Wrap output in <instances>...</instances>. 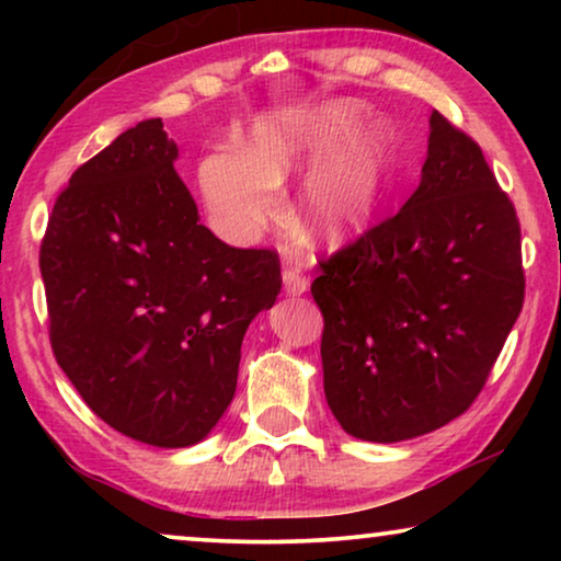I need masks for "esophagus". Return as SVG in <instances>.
Masks as SVG:
<instances>
[{"mask_svg": "<svg viewBox=\"0 0 561 561\" xmlns=\"http://www.w3.org/2000/svg\"><path fill=\"white\" fill-rule=\"evenodd\" d=\"M283 290H286V296H304L309 290V280L294 267H286L283 271Z\"/></svg>", "mask_w": 561, "mask_h": 561, "instance_id": "34e87169", "label": "esophagus"}]
</instances>
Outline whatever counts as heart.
I'll list each match as a JSON object with an SVG mask.
<instances>
[{
  "label": "heart",
  "mask_w": 561,
  "mask_h": 561,
  "mask_svg": "<svg viewBox=\"0 0 561 561\" xmlns=\"http://www.w3.org/2000/svg\"><path fill=\"white\" fill-rule=\"evenodd\" d=\"M390 163L388 122L365 119V104L355 99L280 104L252 122L248 148L206 152L198 188L217 225L248 240L278 219L280 183L311 164L298 191V221L313 242L340 248L373 225Z\"/></svg>",
  "instance_id": "1"
}]
</instances>
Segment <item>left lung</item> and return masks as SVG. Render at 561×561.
Segmentation results:
<instances>
[{
  "instance_id": "obj_1",
  "label": "left lung",
  "mask_w": 561,
  "mask_h": 561,
  "mask_svg": "<svg viewBox=\"0 0 561 561\" xmlns=\"http://www.w3.org/2000/svg\"><path fill=\"white\" fill-rule=\"evenodd\" d=\"M524 286L511 198L478 142L432 112L419 188L311 283L340 426L393 444L465 413L516 324Z\"/></svg>"
}]
</instances>
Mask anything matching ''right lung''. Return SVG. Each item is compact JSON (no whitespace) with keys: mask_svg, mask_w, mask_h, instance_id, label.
Wrapping results in <instances>:
<instances>
[{"mask_svg":"<svg viewBox=\"0 0 561 561\" xmlns=\"http://www.w3.org/2000/svg\"><path fill=\"white\" fill-rule=\"evenodd\" d=\"M145 119L83 163L41 248L50 344L99 419L129 439L198 444L232 403L250 321L280 294L271 250L229 248Z\"/></svg>","mask_w":561,"mask_h":561,"instance_id":"add662e5","label":"right lung"}]
</instances>
